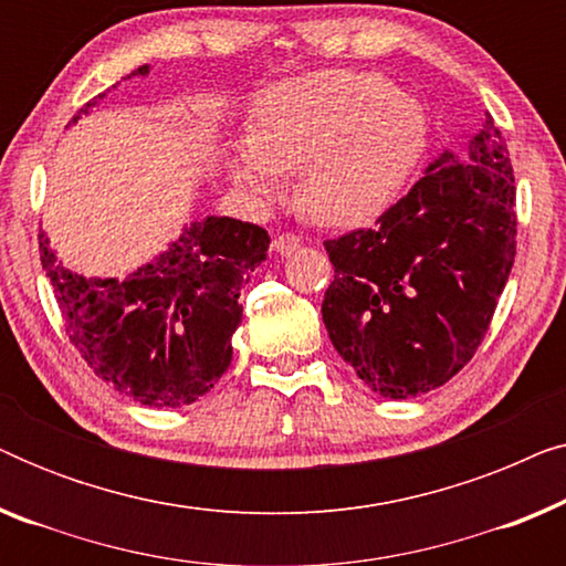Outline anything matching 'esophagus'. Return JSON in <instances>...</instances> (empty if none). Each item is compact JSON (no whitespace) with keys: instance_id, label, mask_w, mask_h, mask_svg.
I'll return each instance as SVG.
<instances>
[{"instance_id":"1","label":"esophagus","mask_w":566,"mask_h":566,"mask_svg":"<svg viewBox=\"0 0 566 566\" xmlns=\"http://www.w3.org/2000/svg\"><path fill=\"white\" fill-rule=\"evenodd\" d=\"M298 247H301V237H298V234H293V231H283V234L275 239V250L281 252V254H291V252H296Z\"/></svg>"}]
</instances>
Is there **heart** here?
Listing matches in <instances>:
<instances>
[{
  "label": "heart",
  "mask_w": 566,
  "mask_h": 566,
  "mask_svg": "<svg viewBox=\"0 0 566 566\" xmlns=\"http://www.w3.org/2000/svg\"><path fill=\"white\" fill-rule=\"evenodd\" d=\"M422 107L384 76L319 72L273 84L254 103L231 159L244 190H281L304 167L301 200L316 219L363 223L386 211L422 159Z\"/></svg>",
  "instance_id": "1"
}]
</instances>
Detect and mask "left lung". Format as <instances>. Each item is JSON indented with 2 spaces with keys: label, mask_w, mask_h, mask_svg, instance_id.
Returning a JSON list of instances; mask_svg holds the SVG:
<instances>
[{
  "label": "left lung",
  "mask_w": 566,
  "mask_h": 566,
  "mask_svg": "<svg viewBox=\"0 0 566 566\" xmlns=\"http://www.w3.org/2000/svg\"><path fill=\"white\" fill-rule=\"evenodd\" d=\"M515 175L486 118L463 157L446 151L405 198L324 242L332 345L370 389L428 394L474 358L515 262Z\"/></svg>",
  "instance_id": "1"
}]
</instances>
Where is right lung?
<instances>
[{
	"instance_id": "obj_1",
	"label": "right lung",
	"mask_w": 566,
	"mask_h": 566,
	"mask_svg": "<svg viewBox=\"0 0 566 566\" xmlns=\"http://www.w3.org/2000/svg\"><path fill=\"white\" fill-rule=\"evenodd\" d=\"M146 72L138 66L130 76ZM103 97H92L72 123ZM38 244L66 335L92 374L138 405L185 407L229 368L231 335L242 322L239 293L268 260L270 237L254 223L208 216L123 281L69 273L43 231Z\"/></svg>"
}]
</instances>
